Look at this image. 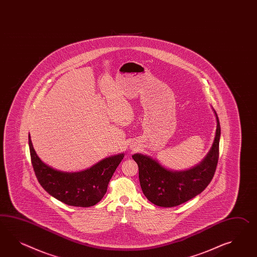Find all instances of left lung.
Masks as SVG:
<instances>
[{
  "label": "left lung",
  "instance_id": "1",
  "mask_svg": "<svg viewBox=\"0 0 257 257\" xmlns=\"http://www.w3.org/2000/svg\"><path fill=\"white\" fill-rule=\"evenodd\" d=\"M216 119V131L211 150L199 164L190 169H167L151 156L136 153L133 159L138 163L139 181L147 199L161 207H174L191 200L201 193L213 179L219 156L221 135L219 119Z\"/></svg>",
  "mask_w": 257,
  "mask_h": 257
}]
</instances>
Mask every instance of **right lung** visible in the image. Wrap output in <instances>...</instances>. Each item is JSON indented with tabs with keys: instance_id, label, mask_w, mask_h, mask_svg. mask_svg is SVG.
<instances>
[{
	"instance_id": "obj_1",
	"label": "right lung",
	"mask_w": 257,
	"mask_h": 257,
	"mask_svg": "<svg viewBox=\"0 0 257 257\" xmlns=\"http://www.w3.org/2000/svg\"><path fill=\"white\" fill-rule=\"evenodd\" d=\"M32 166L38 181L51 196L70 206L90 207L106 194L107 185L124 154L107 157L80 172H63L44 163L36 153L29 135Z\"/></svg>"
}]
</instances>
